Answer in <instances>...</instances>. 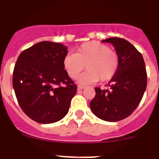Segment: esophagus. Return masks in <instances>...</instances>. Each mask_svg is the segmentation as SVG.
I'll list each match as a JSON object with an SVG mask.
<instances>
[{
	"instance_id": "esophagus-1",
	"label": "esophagus",
	"mask_w": 159,
	"mask_h": 159,
	"mask_svg": "<svg viewBox=\"0 0 159 159\" xmlns=\"http://www.w3.org/2000/svg\"><path fill=\"white\" fill-rule=\"evenodd\" d=\"M84 88V87H83V86H78L77 87V90L78 91H81V90H83Z\"/></svg>"
}]
</instances>
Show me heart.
Returning <instances> with one entry per match:
<instances>
[{"label":"heart","instance_id":"obj_1","mask_svg":"<svg viewBox=\"0 0 159 159\" xmlns=\"http://www.w3.org/2000/svg\"><path fill=\"white\" fill-rule=\"evenodd\" d=\"M64 67L72 79H76L85 69L87 70L78 79L80 84H90L110 80L117 72L118 55L106 45L98 42L84 43L77 49L75 53H68L63 61Z\"/></svg>","mask_w":159,"mask_h":159}]
</instances>
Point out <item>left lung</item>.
I'll list each match as a JSON object with an SVG mask.
<instances>
[{"mask_svg":"<svg viewBox=\"0 0 159 159\" xmlns=\"http://www.w3.org/2000/svg\"><path fill=\"white\" fill-rule=\"evenodd\" d=\"M119 57V67L109 82L110 90L95 87V97L90 102L91 111L98 118L115 122L130 116L137 108L147 88L148 75L142 54L129 42L110 38Z\"/></svg>","mask_w":159,"mask_h":159,"instance_id":"left-lung-1","label":"left lung"}]
</instances>
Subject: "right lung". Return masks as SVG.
Listing matches in <instances>:
<instances>
[{
    "label": "right lung",
    "instance_id": "obj_1",
    "mask_svg": "<svg viewBox=\"0 0 159 159\" xmlns=\"http://www.w3.org/2000/svg\"><path fill=\"white\" fill-rule=\"evenodd\" d=\"M67 54L61 43L43 41L18 57L13 88L23 111L38 123H54L68 113L77 86L65 70Z\"/></svg>",
    "mask_w": 159,
    "mask_h": 159
}]
</instances>
